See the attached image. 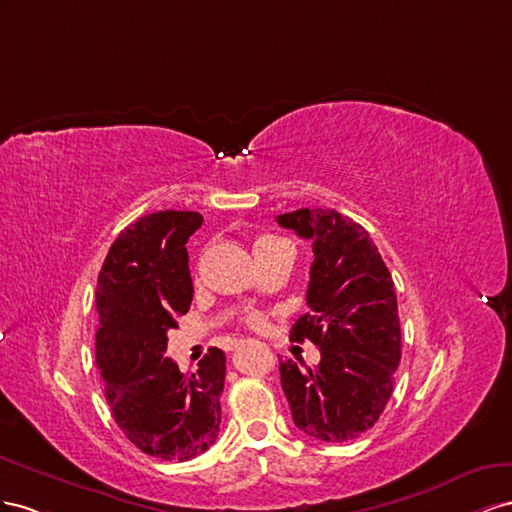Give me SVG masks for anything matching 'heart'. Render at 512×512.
Listing matches in <instances>:
<instances>
[{
  "instance_id": "obj_1",
  "label": "heart",
  "mask_w": 512,
  "mask_h": 512,
  "mask_svg": "<svg viewBox=\"0 0 512 512\" xmlns=\"http://www.w3.org/2000/svg\"><path fill=\"white\" fill-rule=\"evenodd\" d=\"M266 240H276V238H259L257 242H266ZM257 242H255V244H257ZM246 324L251 326L253 330H264V328H266V315L259 313V311L248 313V315H246Z\"/></svg>"
}]
</instances>
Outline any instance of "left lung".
I'll list each match as a JSON object with an SVG mask.
<instances>
[{
	"label": "left lung",
	"instance_id": "1",
	"mask_svg": "<svg viewBox=\"0 0 512 512\" xmlns=\"http://www.w3.org/2000/svg\"><path fill=\"white\" fill-rule=\"evenodd\" d=\"M276 221L313 242L311 311L289 334L321 352L315 369L281 362V386L298 429L321 442H349L382 416L401 362L392 276L367 229L337 210L302 208Z\"/></svg>",
	"mask_w": 512,
	"mask_h": 512
}]
</instances>
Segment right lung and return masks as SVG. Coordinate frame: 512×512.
I'll list each match as a JSON object with an SVG mask.
<instances>
[{
  "label": "right lung",
  "instance_id": "1",
  "mask_svg": "<svg viewBox=\"0 0 512 512\" xmlns=\"http://www.w3.org/2000/svg\"><path fill=\"white\" fill-rule=\"evenodd\" d=\"M199 212L165 210L128 225L96 285V364L118 427L145 455L188 461L218 437L225 354L218 347L182 373L167 352L175 317L188 313L193 279L186 242Z\"/></svg>",
  "mask_w": 512,
  "mask_h": 512
}]
</instances>
